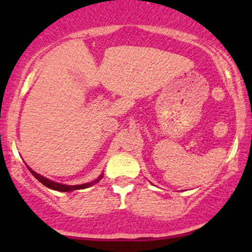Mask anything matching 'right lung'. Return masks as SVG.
I'll use <instances>...</instances> for the list:
<instances>
[{
  "mask_svg": "<svg viewBox=\"0 0 252 252\" xmlns=\"http://www.w3.org/2000/svg\"><path fill=\"white\" fill-rule=\"evenodd\" d=\"M28 169L31 170V173L33 174L35 178L39 180L41 184L45 185L46 187H48V189H56V190H59V192H70V190H74V189H88V187H91L94 184H97L98 181L100 180V179L103 178L102 175L99 176V178L97 179V180L92 181V182H89V184H83V185H76V186H67V185H63V184H58V182H54V181H51L48 180V179H46L45 176L37 174V173L34 172V170H32L30 167H28Z\"/></svg>",
  "mask_w": 252,
  "mask_h": 252,
  "instance_id": "add662e5",
  "label": "right lung"
}]
</instances>
